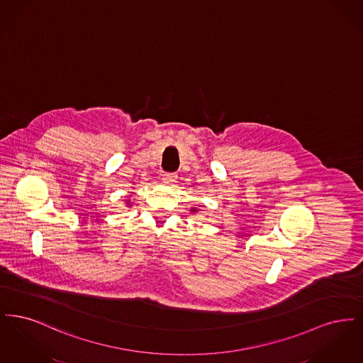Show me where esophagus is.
Here are the masks:
<instances>
[{"instance_id": "34e87169", "label": "esophagus", "mask_w": 363, "mask_h": 363, "mask_svg": "<svg viewBox=\"0 0 363 363\" xmlns=\"http://www.w3.org/2000/svg\"><path fill=\"white\" fill-rule=\"evenodd\" d=\"M162 179H163V182H164V184H167V185H173L174 182H175V179H177V174L164 173L162 175Z\"/></svg>"}]
</instances>
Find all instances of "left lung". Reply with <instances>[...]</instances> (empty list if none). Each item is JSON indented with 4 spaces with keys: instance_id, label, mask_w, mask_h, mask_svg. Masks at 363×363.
Returning <instances> with one entry per match:
<instances>
[{
    "instance_id": "8db88e82",
    "label": "left lung",
    "mask_w": 363,
    "mask_h": 363,
    "mask_svg": "<svg viewBox=\"0 0 363 363\" xmlns=\"http://www.w3.org/2000/svg\"><path fill=\"white\" fill-rule=\"evenodd\" d=\"M190 211H191V212H196V211H197V208H191Z\"/></svg>"
}]
</instances>
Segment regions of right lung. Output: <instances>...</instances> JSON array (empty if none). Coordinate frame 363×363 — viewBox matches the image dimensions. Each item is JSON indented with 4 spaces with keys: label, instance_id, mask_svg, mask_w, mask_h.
<instances>
[{
    "label": "right lung",
    "instance_id": "1",
    "mask_svg": "<svg viewBox=\"0 0 363 363\" xmlns=\"http://www.w3.org/2000/svg\"><path fill=\"white\" fill-rule=\"evenodd\" d=\"M125 204H126V206H130V201H129V200H126V203H125Z\"/></svg>",
    "mask_w": 363,
    "mask_h": 363
}]
</instances>
